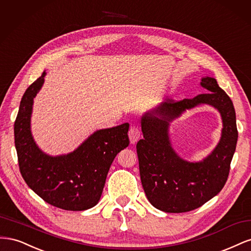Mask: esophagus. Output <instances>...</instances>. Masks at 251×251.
I'll return each mask as SVG.
<instances>
[{"mask_svg": "<svg viewBox=\"0 0 251 251\" xmlns=\"http://www.w3.org/2000/svg\"><path fill=\"white\" fill-rule=\"evenodd\" d=\"M128 138H130L132 144H135L138 141V139L140 138V132L137 126H131L130 131H128Z\"/></svg>", "mask_w": 251, "mask_h": 251, "instance_id": "esophagus-1", "label": "esophagus"}]
</instances>
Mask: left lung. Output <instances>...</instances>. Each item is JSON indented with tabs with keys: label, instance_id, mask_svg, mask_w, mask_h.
Segmentation results:
<instances>
[{
	"label": "left lung",
	"instance_id": "8db88e82",
	"mask_svg": "<svg viewBox=\"0 0 251 251\" xmlns=\"http://www.w3.org/2000/svg\"><path fill=\"white\" fill-rule=\"evenodd\" d=\"M200 86L208 91L192 100L161 102L142 114L143 139L137 142L141 183L150 203L164 212H186L217 196L226 183L237 147L235 111L229 96L216 78L204 76ZM201 104L215 107L223 119L222 137L200 162H188L172 148L169 127L187 109Z\"/></svg>",
	"mask_w": 251,
	"mask_h": 251
}]
</instances>
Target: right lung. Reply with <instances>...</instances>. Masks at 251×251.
<instances>
[{
  "instance_id": "1",
  "label": "right lung",
  "mask_w": 251,
  "mask_h": 251,
  "mask_svg": "<svg viewBox=\"0 0 251 251\" xmlns=\"http://www.w3.org/2000/svg\"><path fill=\"white\" fill-rule=\"evenodd\" d=\"M44 71L22 97L14 123V143L19 166L27 185L53 206L80 211L100 201L110 166L126 149L130 125L101 128L88 136L74 151L52 156L40 149L31 132L34 98L46 76Z\"/></svg>"
}]
</instances>
